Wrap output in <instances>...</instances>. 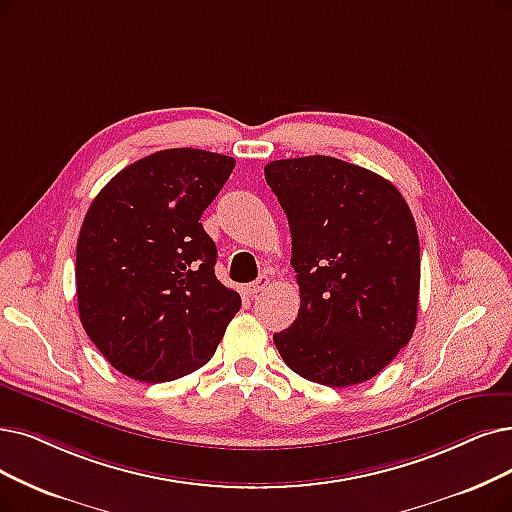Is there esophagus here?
I'll list each match as a JSON object with an SVG mask.
<instances>
[{
	"instance_id": "1",
	"label": "esophagus",
	"mask_w": 512,
	"mask_h": 512,
	"mask_svg": "<svg viewBox=\"0 0 512 512\" xmlns=\"http://www.w3.org/2000/svg\"><path fill=\"white\" fill-rule=\"evenodd\" d=\"M269 285H271V279H269L267 275H260L254 283H250L248 288H245V292H248V296H250V298H258L264 290L269 288Z\"/></svg>"
}]
</instances>
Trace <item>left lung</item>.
Returning a JSON list of instances; mask_svg holds the SVG:
<instances>
[{
    "label": "left lung",
    "instance_id": "obj_1",
    "mask_svg": "<svg viewBox=\"0 0 512 512\" xmlns=\"http://www.w3.org/2000/svg\"><path fill=\"white\" fill-rule=\"evenodd\" d=\"M267 185L288 216L296 321L273 336L298 376L325 386L374 378L410 342L420 241L393 182L336 157L277 159Z\"/></svg>",
    "mask_w": 512,
    "mask_h": 512
}]
</instances>
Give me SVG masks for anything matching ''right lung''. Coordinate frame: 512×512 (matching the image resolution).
<instances>
[{
  "instance_id": "add662e5",
  "label": "right lung",
  "mask_w": 512,
  "mask_h": 512,
  "mask_svg": "<svg viewBox=\"0 0 512 512\" xmlns=\"http://www.w3.org/2000/svg\"><path fill=\"white\" fill-rule=\"evenodd\" d=\"M235 168L201 149H166L113 176L81 224L79 319L105 359L134 380L170 382L206 365L241 306L214 275L199 222Z\"/></svg>"
}]
</instances>
